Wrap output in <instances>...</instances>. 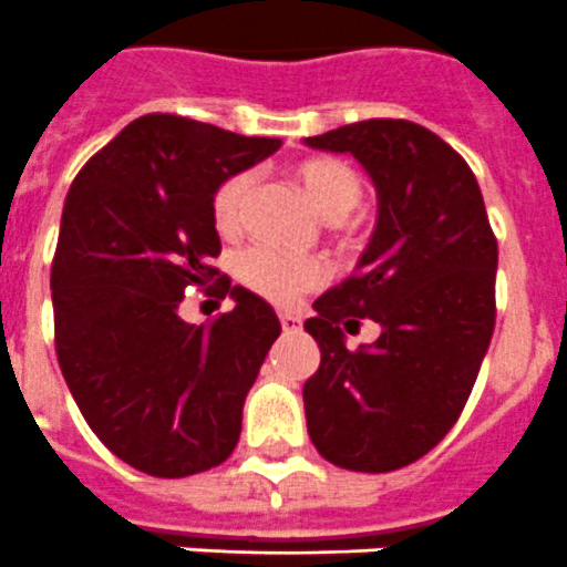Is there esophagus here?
<instances>
[{
	"label": "esophagus",
	"mask_w": 567,
	"mask_h": 567,
	"mask_svg": "<svg viewBox=\"0 0 567 567\" xmlns=\"http://www.w3.org/2000/svg\"><path fill=\"white\" fill-rule=\"evenodd\" d=\"M300 327H303V323H300L298 315L280 312V329H284V332H300Z\"/></svg>",
	"instance_id": "obj_1"
}]
</instances>
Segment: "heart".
Returning a JSON list of instances; mask_svg holds the SVG:
<instances>
[{
    "label": "heart",
    "mask_w": 567,
    "mask_h": 567,
    "mask_svg": "<svg viewBox=\"0 0 567 567\" xmlns=\"http://www.w3.org/2000/svg\"><path fill=\"white\" fill-rule=\"evenodd\" d=\"M300 187L307 189L309 202L327 215L329 227L338 238H352L360 227V215L354 207L363 198V178L352 164L332 158V155H309L292 167ZM252 175L235 173L218 184L209 204L215 233L233 238L240 227V209L247 202ZM238 280L252 292L264 295L272 303H292L309 289L327 280V264L315 255L280 252L272 247H252L238 258Z\"/></svg>",
    "instance_id": "obj_1"
}]
</instances>
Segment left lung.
Here are the masks:
<instances>
[{
    "label": "left lung",
    "mask_w": 567,
    "mask_h": 567,
    "mask_svg": "<svg viewBox=\"0 0 567 567\" xmlns=\"http://www.w3.org/2000/svg\"><path fill=\"white\" fill-rule=\"evenodd\" d=\"M352 153L372 175L380 218L358 272L315 300L320 346L303 383L320 457L385 474L429 454L463 414L497 320V238L463 155L405 118H369L307 138ZM381 323L349 350L342 329Z\"/></svg>",
    "instance_id": "left-lung-1"
}]
</instances>
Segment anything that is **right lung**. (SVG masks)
I'll list each match as a JSON object with an SVG mask.
<instances>
[{
	"mask_svg": "<svg viewBox=\"0 0 567 567\" xmlns=\"http://www.w3.org/2000/svg\"><path fill=\"white\" fill-rule=\"evenodd\" d=\"M278 147L150 113L70 184L50 267L56 358L93 434L144 474H202L238 445L244 400L280 320L213 267L221 238L209 204L224 178ZM195 286L229 293L236 309L209 328L184 324L177 303Z\"/></svg>",
	"mask_w": 567,
	"mask_h": 567,
	"instance_id": "obj_1",
	"label": "right lung"
}]
</instances>
